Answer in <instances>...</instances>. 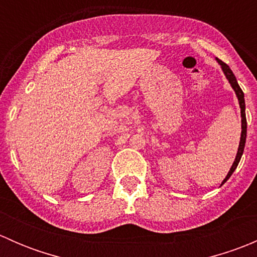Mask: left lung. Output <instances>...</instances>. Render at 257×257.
I'll use <instances>...</instances> for the list:
<instances>
[{
  "mask_svg": "<svg viewBox=\"0 0 257 257\" xmlns=\"http://www.w3.org/2000/svg\"><path fill=\"white\" fill-rule=\"evenodd\" d=\"M216 61L219 62V64L221 66L222 71H224L225 76H226V78L229 79L230 84H231V87L234 88L235 93H236L237 95V99H239V104H240V108H241V128H242V131H241V138H240V144H239V149H237V154H236V158H235V162L234 164H232V167L230 168V172L227 173L226 178L224 179V181H222V184L225 183V181L227 180L232 175V173L235 172V169L237 168V164H239L240 159H241V155H242L243 153V148H245V142H246V128H247V123H246V115H245V99H243V92L241 90L239 83H237L236 78H235L234 73H232V71L230 69V67L227 66L226 63H224L222 61H220L219 58H216Z\"/></svg>",
  "mask_w": 257,
  "mask_h": 257,
  "instance_id": "left-lung-1",
  "label": "left lung"
}]
</instances>
